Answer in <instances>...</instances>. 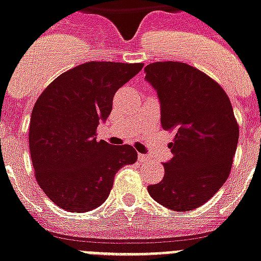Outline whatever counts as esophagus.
I'll use <instances>...</instances> for the list:
<instances>
[{"mask_svg":"<svg viewBox=\"0 0 261 261\" xmlns=\"http://www.w3.org/2000/svg\"><path fill=\"white\" fill-rule=\"evenodd\" d=\"M138 158H139V161H141V162H145V161H150V156L145 155V154H139V155H138Z\"/></svg>","mask_w":261,"mask_h":261,"instance_id":"1","label":"esophagus"}]
</instances>
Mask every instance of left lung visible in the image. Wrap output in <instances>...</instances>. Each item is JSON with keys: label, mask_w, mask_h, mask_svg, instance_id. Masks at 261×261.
<instances>
[{"label": "left lung", "mask_w": 261, "mask_h": 261, "mask_svg": "<svg viewBox=\"0 0 261 261\" xmlns=\"http://www.w3.org/2000/svg\"><path fill=\"white\" fill-rule=\"evenodd\" d=\"M145 72L160 97L162 127L174 133L164 178L147 190L171 211H193L229 177L239 142L233 109L219 83L186 63L156 61Z\"/></svg>", "instance_id": "1"}]
</instances>
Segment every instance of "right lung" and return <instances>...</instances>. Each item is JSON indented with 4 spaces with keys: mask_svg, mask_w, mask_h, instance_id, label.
<instances>
[{
    "mask_svg": "<svg viewBox=\"0 0 261 261\" xmlns=\"http://www.w3.org/2000/svg\"><path fill=\"white\" fill-rule=\"evenodd\" d=\"M143 63L88 61L61 73L32 110L29 150L36 181L50 201L68 212L100 206L116 171L138 158L130 145L96 141L99 122L109 118L120 87Z\"/></svg>",
    "mask_w": 261,
    "mask_h": 261,
    "instance_id": "1",
    "label": "right lung"
}]
</instances>
